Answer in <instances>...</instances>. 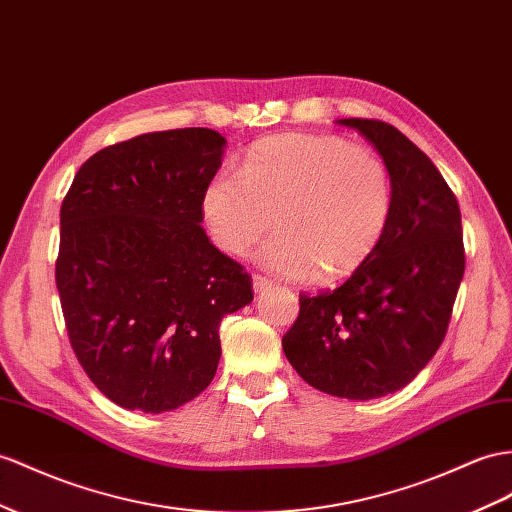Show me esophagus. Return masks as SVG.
Segmentation results:
<instances>
[{"mask_svg":"<svg viewBox=\"0 0 512 512\" xmlns=\"http://www.w3.org/2000/svg\"><path fill=\"white\" fill-rule=\"evenodd\" d=\"M270 287H272V281H270V279L261 277V274H255V277H253V290H255L257 294L270 290Z\"/></svg>","mask_w":512,"mask_h":512,"instance_id":"1","label":"esophagus"}]
</instances>
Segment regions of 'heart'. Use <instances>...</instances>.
Returning a JSON list of instances; mask_svg holds the SVG:
<instances>
[{"label":"heart","mask_w":512,"mask_h":512,"mask_svg":"<svg viewBox=\"0 0 512 512\" xmlns=\"http://www.w3.org/2000/svg\"><path fill=\"white\" fill-rule=\"evenodd\" d=\"M203 216L229 255L259 248V264L285 279L326 283L355 272L381 244L393 183L381 157L339 136L281 134L246 151L240 175L220 170L203 190Z\"/></svg>","instance_id":"1"}]
</instances>
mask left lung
Here are the masks:
<instances>
[{
    "instance_id": "obj_1",
    "label": "left lung",
    "mask_w": 512,
    "mask_h": 512,
    "mask_svg": "<svg viewBox=\"0 0 512 512\" xmlns=\"http://www.w3.org/2000/svg\"><path fill=\"white\" fill-rule=\"evenodd\" d=\"M389 168L393 212L381 244L337 290L300 294L283 352L329 396L372 400L409 385L448 331L465 272L461 209L437 166L383 121L339 119Z\"/></svg>"
}]
</instances>
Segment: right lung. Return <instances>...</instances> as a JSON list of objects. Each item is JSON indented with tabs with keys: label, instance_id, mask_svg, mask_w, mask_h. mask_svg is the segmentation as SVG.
Returning a JSON list of instances; mask_svg holds the SVG:
<instances>
[{
	"label": "right lung",
	"instance_id": "add662e5",
	"mask_svg": "<svg viewBox=\"0 0 512 512\" xmlns=\"http://www.w3.org/2000/svg\"><path fill=\"white\" fill-rule=\"evenodd\" d=\"M227 140L151 131L82 164L60 209L56 285L71 346L103 396L164 413L220 361V322L253 300L244 268L209 242L203 190Z\"/></svg>",
	"mask_w": 512,
	"mask_h": 512
}]
</instances>
